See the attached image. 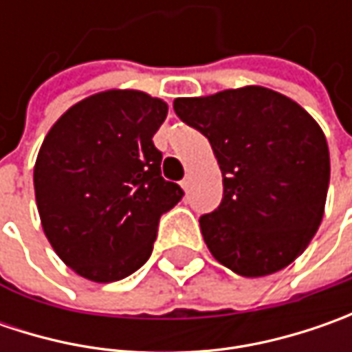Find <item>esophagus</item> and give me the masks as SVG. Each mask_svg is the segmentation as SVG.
I'll return each instance as SVG.
<instances>
[{
    "mask_svg": "<svg viewBox=\"0 0 352 352\" xmlns=\"http://www.w3.org/2000/svg\"><path fill=\"white\" fill-rule=\"evenodd\" d=\"M180 186H182L184 190H190V176H186L182 182H180Z\"/></svg>",
    "mask_w": 352,
    "mask_h": 352,
    "instance_id": "esophagus-1",
    "label": "esophagus"
}]
</instances>
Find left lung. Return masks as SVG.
Here are the masks:
<instances>
[{"mask_svg":"<svg viewBox=\"0 0 352 352\" xmlns=\"http://www.w3.org/2000/svg\"><path fill=\"white\" fill-rule=\"evenodd\" d=\"M174 111L208 137L223 174L221 204L199 217L211 254L247 278L294 263L318 231L329 188V148L314 117L261 86L178 98Z\"/></svg>","mask_w":352,"mask_h":352,"instance_id":"obj_1","label":"left lung"}]
</instances>
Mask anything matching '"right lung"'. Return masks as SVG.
Listing matches in <instances>:
<instances>
[{
	"mask_svg": "<svg viewBox=\"0 0 352 352\" xmlns=\"http://www.w3.org/2000/svg\"><path fill=\"white\" fill-rule=\"evenodd\" d=\"M168 107L133 89L72 105L48 131L34 164L45 235L64 263L94 282H116L148 261L160 217L184 197L162 178L153 142Z\"/></svg>",
	"mask_w": 352,
	"mask_h": 352,
	"instance_id": "right-lung-1",
	"label": "right lung"
}]
</instances>
